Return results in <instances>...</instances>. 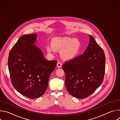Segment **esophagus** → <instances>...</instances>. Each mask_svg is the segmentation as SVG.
<instances>
[{
	"label": "esophagus",
	"instance_id": "1",
	"mask_svg": "<svg viewBox=\"0 0 120 120\" xmlns=\"http://www.w3.org/2000/svg\"><path fill=\"white\" fill-rule=\"evenodd\" d=\"M57 67H58V68H60V67H61L62 66V64H61V63H60V62H58V63H57Z\"/></svg>",
	"mask_w": 120,
	"mask_h": 120
}]
</instances>
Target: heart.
<instances>
[{
	"label": "heart",
	"instance_id": "obj_1",
	"mask_svg": "<svg viewBox=\"0 0 120 120\" xmlns=\"http://www.w3.org/2000/svg\"><path fill=\"white\" fill-rule=\"evenodd\" d=\"M51 45L46 46L48 53L53 55L56 51H60V56L65 61L71 60L75 58L81 48V43L77 39L62 37L54 38Z\"/></svg>",
	"mask_w": 120,
	"mask_h": 120
}]
</instances>
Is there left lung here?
<instances>
[{"label":"left lung","instance_id":"left-lung-1","mask_svg":"<svg viewBox=\"0 0 120 120\" xmlns=\"http://www.w3.org/2000/svg\"><path fill=\"white\" fill-rule=\"evenodd\" d=\"M89 44L83 54L62 66L65 74V84L73 96L85 98L100 86L104 81L105 57L102 49L89 35Z\"/></svg>","mask_w":120,"mask_h":120}]
</instances>
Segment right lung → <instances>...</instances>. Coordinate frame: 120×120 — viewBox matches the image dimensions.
I'll return each mask as SVG.
<instances>
[{
	"instance_id": "add662e5",
	"label": "right lung",
	"mask_w": 120,
	"mask_h": 120,
	"mask_svg": "<svg viewBox=\"0 0 120 120\" xmlns=\"http://www.w3.org/2000/svg\"><path fill=\"white\" fill-rule=\"evenodd\" d=\"M36 34L21 37L10 50L8 66L13 87L31 99L43 95L48 86L50 75L57 61H48L35 44Z\"/></svg>"
}]
</instances>
